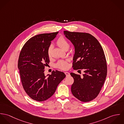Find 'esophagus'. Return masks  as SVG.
Returning <instances> with one entry per match:
<instances>
[{"instance_id":"obj_1","label":"esophagus","mask_w":124,"mask_h":124,"mask_svg":"<svg viewBox=\"0 0 124 124\" xmlns=\"http://www.w3.org/2000/svg\"><path fill=\"white\" fill-rule=\"evenodd\" d=\"M64 73H65V75H66V76H70V73H69V72H67V71H66V72H65Z\"/></svg>"}]
</instances>
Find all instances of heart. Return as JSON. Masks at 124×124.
Here are the masks:
<instances>
[{
  "label": "heart",
  "mask_w": 124,
  "mask_h": 124,
  "mask_svg": "<svg viewBox=\"0 0 124 124\" xmlns=\"http://www.w3.org/2000/svg\"><path fill=\"white\" fill-rule=\"evenodd\" d=\"M56 43L62 49L65 50L68 49L69 47V43L67 40L63 36H60L57 40ZM52 46H50L48 49V54L49 57L51 56ZM56 67L62 70H65L68 68V64L67 61L61 60L58 62L56 64Z\"/></svg>",
  "instance_id": "1"
}]
</instances>
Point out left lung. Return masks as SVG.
I'll return each mask as SVG.
<instances>
[{"label":"left lung","instance_id":"left-lung-1","mask_svg":"<svg viewBox=\"0 0 124 124\" xmlns=\"http://www.w3.org/2000/svg\"><path fill=\"white\" fill-rule=\"evenodd\" d=\"M64 34L75 49L72 67L83 70L82 76L73 72L74 79L71 91L82 102L95 99L99 93L107 75V64L103 49L93 36L87 33L64 31Z\"/></svg>","mask_w":124,"mask_h":124}]
</instances>
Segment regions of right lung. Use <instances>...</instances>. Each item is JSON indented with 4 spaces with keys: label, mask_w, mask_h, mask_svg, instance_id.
Masks as SVG:
<instances>
[{
    "label": "right lung",
    "mask_w": 124,
    "mask_h": 124,
    "mask_svg": "<svg viewBox=\"0 0 124 124\" xmlns=\"http://www.w3.org/2000/svg\"><path fill=\"white\" fill-rule=\"evenodd\" d=\"M58 32L43 33L30 39L19 54L18 68L23 87L32 99L42 102L54 93L58 85L65 77L64 72L56 70L44 74L50 62L48 49Z\"/></svg>",
    "instance_id": "1"
}]
</instances>
